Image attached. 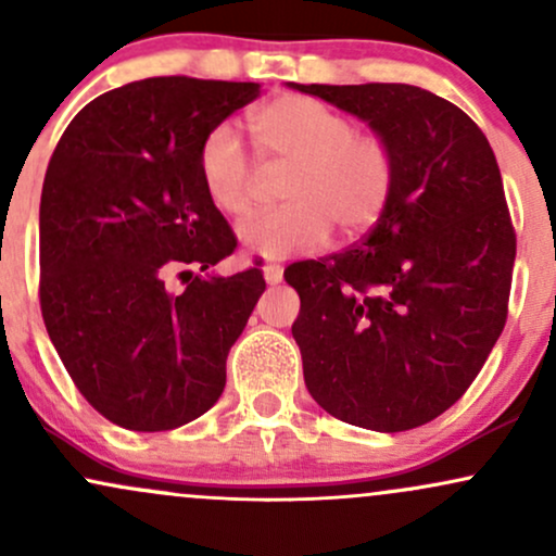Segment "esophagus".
<instances>
[{
	"label": "esophagus",
	"instance_id": "34e87169",
	"mask_svg": "<svg viewBox=\"0 0 556 556\" xmlns=\"http://www.w3.org/2000/svg\"><path fill=\"white\" fill-rule=\"evenodd\" d=\"M282 277H285L282 266H277V264H266L264 266V279L269 285H279V282H282Z\"/></svg>",
	"mask_w": 556,
	"mask_h": 556
}]
</instances>
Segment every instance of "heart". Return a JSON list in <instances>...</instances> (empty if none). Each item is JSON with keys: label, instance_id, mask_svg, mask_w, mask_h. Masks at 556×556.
<instances>
[{"label": "heart", "instance_id": "heart-1", "mask_svg": "<svg viewBox=\"0 0 556 556\" xmlns=\"http://www.w3.org/2000/svg\"><path fill=\"white\" fill-rule=\"evenodd\" d=\"M261 156L290 164L277 212L258 214L238 229L240 245L261 258L311 253L329 240L371 229L392 201L397 159L374 132H355L353 119L308 96H279L251 114ZM203 190L227 216L253 206V164L238 132L219 125L198 154Z\"/></svg>", "mask_w": 556, "mask_h": 556}]
</instances>
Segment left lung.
<instances>
[{"label": "left lung", "instance_id": "obj_1", "mask_svg": "<svg viewBox=\"0 0 556 556\" xmlns=\"http://www.w3.org/2000/svg\"><path fill=\"white\" fill-rule=\"evenodd\" d=\"M392 146L397 182L358 245L287 266L311 397L371 431H407L463 397L507 321L515 229L486 136L405 83L300 86Z\"/></svg>", "mask_w": 556, "mask_h": 556}]
</instances>
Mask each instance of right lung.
<instances>
[{
	"label": "right lung",
	"mask_w": 556,
	"mask_h": 556,
	"mask_svg": "<svg viewBox=\"0 0 556 556\" xmlns=\"http://www.w3.org/2000/svg\"><path fill=\"white\" fill-rule=\"evenodd\" d=\"M258 83L146 78L101 93L62 132L41 190V316L70 379L130 431H169L225 392L227 353L266 290L203 190L198 154ZM172 276H188L185 291Z\"/></svg>",
	"instance_id": "obj_1"
}]
</instances>
